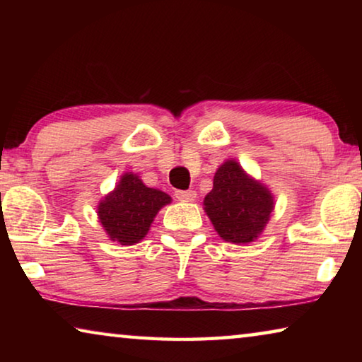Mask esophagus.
I'll use <instances>...</instances> for the list:
<instances>
[{"label": "esophagus", "mask_w": 362, "mask_h": 362, "mask_svg": "<svg viewBox=\"0 0 362 362\" xmlns=\"http://www.w3.org/2000/svg\"><path fill=\"white\" fill-rule=\"evenodd\" d=\"M175 198L182 203H192L196 199V192L194 189H179V192H175Z\"/></svg>", "instance_id": "1"}]
</instances>
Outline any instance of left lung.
Listing matches in <instances>:
<instances>
[{"mask_svg": "<svg viewBox=\"0 0 362 362\" xmlns=\"http://www.w3.org/2000/svg\"><path fill=\"white\" fill-rule=\"evenodd\" d=\"M274 198L262 182L246 174L240 163L228 159L214 175L204 198V211L222 240L235 244L255 241L265 230Z\"/></svg>", "mask_w": 362, "mask_h": 362, "instance_id": "8db88e82", "label": "left lung"}]
</instances>
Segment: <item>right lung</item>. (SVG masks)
I'll list each match as a JSON object with an SVG mask.
<instances>
[{"label":"right lung","instance_id":"obj_1","mask_svg":"<svg viewBox=\"0 0 362 362\" xmlns=\"http://www.w3.org/2000/svg\"><path fill=\"white\" fill-rule=\"evenodd\" d=\"M170 201L168 193L148 188L137 174L126 173L113 192L103 196L97 216L110 240L132 246L144 240L159 209Z\"/></svg>","mask_w":362,"mask_h":362}]
</instances>
